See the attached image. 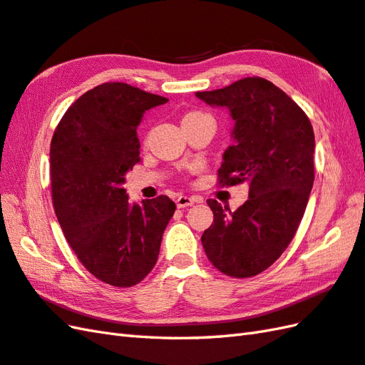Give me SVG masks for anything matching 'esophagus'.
<instances>
[{
  "mask_svg": "<svg viewBox=\"0 0 365 365\" xmlns=\"http://www.w3.org/2000/svg\"><path fill=\"white\" fill-rule=\"evenodd\" d=\"M197 200L194 197H190V196H179L175 200V205L179 208H186V207H191L192 203H196Z\"/></svg>",
  "mask_w": 365,
  "mask_h": 365,
  "instance_id": "34e87169",
  "label": "esophagus"
}]
</instances>
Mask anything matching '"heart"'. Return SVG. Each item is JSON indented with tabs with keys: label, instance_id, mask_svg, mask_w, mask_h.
I'll return each mask as SVG.
<instances>
[{
	"label": "heart",
	"instance_id": "obj_1",
	"mask_svg": "<svg viewBox=\"0 0 365 365\" xmlns=\"http://www.w3.org/2000/svg\"><path fill=\"white\" fill-rule=\"evenodd\" d=\"M205 116H210L208 113H203V112H199V110H192V112H188L185 116H183V121H194V120H200V118H205ZM182 121V123H183Z\"/></svg>",
	"mask_w": 365,
	"mask_h": 365
}]
</instances>
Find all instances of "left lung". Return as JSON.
Wrapping results in <instances>:
<instances>
[{"label":"left lung","instance_id":"8db88e82","mask_svg":"<svg viewBox=\"0 0 365 365\" xmlns=\"http://www.w3.org/2000/svg\"><path fill=\"white\" fill-rule=\"evenodd\" d=\"M196 96L227 107L235 120L219 185L249 183V199L236 211L207 200L215 219L202 235L203 250L228 277L258 275L282 257L304 215L314 183V130L283 90L258 76Z\"/></svg>","mask_w":365,"mask_h":365}]
</instances>
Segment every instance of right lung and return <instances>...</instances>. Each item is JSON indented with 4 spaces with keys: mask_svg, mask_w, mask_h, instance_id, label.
I'll return each instance as SVG.
<instances>
[{
    "mask_svg": "<svg viewBox=\"0 0 365 365\" xmlns=\"http://www.w3.org/2000/svg\"><path fill=\"white\" fill-rule=\"evenodd\" d=\"M168 99L106 82L68 107L51 140V194L58 224L91 275L116 287L154 269L175 211L168 196L130 203L124 175L140 162L137 125Z\"/></svg>",
    "mask_w": 365,
    "mask_h": 365,
    "instance_id": "right-lung-1",
    "label": "right lung"
}]
</instances>
